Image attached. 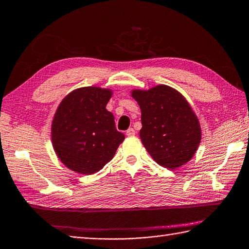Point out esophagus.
Listing matches in <instances>:
<instances>
[{"label": "esophagus", "instance_id": "esophagus-1", "mask_svg": "<svg viewBox=\"0 0 249 249\" xmlns=\"http://www.w3.org/2000/svg\"><path fill=\"white\" fill-rule=\"evenodd\" d=\"M136 134V131L134 128H128L127 130H126V135L127 136H134Z\"/></svg>", "mask_w": 249, "mask_h": 249}]
</instances>
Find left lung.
<instances>
[{
    "mask_svg": "<svg viewBox=\"0 0 249 249\" xmlns=\"http://www.w3.org/2000/svg\"><path fill=\"white\" fill-rule=\"evenodd\" d=\"M141 110L140 139L155 162L168 169L188 163L202 139L196 114L181 92L160 84L149 89H133Z\"/></svg>",
    "mask_w": 249,
    "mask_h": 249,
    "instance_id": "obj_1",
    "label": "left lung"
}]
</instances>
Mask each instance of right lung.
Instances as JSON below:
<instances>
[{
	"instance_id": "add662e5",
	"label": "right lung",
	"mask_w": 249,
	"mask_h": 249,
	"mask_svg": "<svg viewBox=\"0 0 249 249\" xmlns=\"http://www.w3.org/2000/svg\"><path fill=\"white\" fill-rule=\"evenodd\" d=\"M113 90L80 87L58 106L52 122V143L58 159L77 174L99 172L113 159L124 134L115 128L113 114L106 109Z\"/></svg>"
}]
</instances>
